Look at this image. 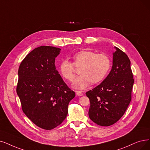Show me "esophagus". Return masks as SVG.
I'll use <instances>...</instances> for the list:
<instances>
[{
    "instance_id": "obj_1",
    "label": "esophagus",
    "mask_w": 150,
    "mask_h": 150,
    "mask_svg": "<svg viewBox=\"0 0 150 150\" xmlns=\"http://www.w3.org/2000/svg\"><path fill=\"white\" fill-rule=\"evenodd\" d=\"M76 95L77 96H82L83 94L81 91H76Z\"/></svg>"
}]
</instances>
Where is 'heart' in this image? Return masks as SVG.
<instances>
[{"label":"heart","mask_w":150,"mask_h":150,"mask_svg":"<svg viewBox=\"0 0 150 150\" xmlns=\"http://www.w3.org/2000/svg\"><path fill=\"white\" fill-rule=\"evenodd\" d=\"M74 62L63 59L58 64V69L64 78L73 82L75 77L76 67H81V74L75 79L74 86L79 89L87 87L91 82L96 83L103 81L108 73L111 62L108 56L96 52L83 50L76 53L73 57Z\"/></svg>","instance_id":"b5f03b06"}]
</instances>
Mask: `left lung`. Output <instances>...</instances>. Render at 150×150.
Masks as SVG:
<instances>
[{
  "label": "left lung",
  "mask_w": 150,
  "mask_h": 150,
  "mask_svg": "<svg viewBox=\"0 0 150 150\" xmlns=\"http://www.w3.org/2000/svg\"><path fill=\"white\" fill-rule=\"evenodd\" d=\"M110 74L100 85L86 92L91 106L90 119L99 125L110 126L124 115L132 99L134 79L128 56L116 47Z\"/></svg>",
  "instance_id": "left-lung-1"
}]
</instances>
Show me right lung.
<instances>
[{
  "mask_svg": "<svg viewBox=\"0 0 150 150\" xmlns=\"http://www.w3.org/2000/svg\"><path fill=\"white\" fill-rule=\"evenodd\" d=\"M61 49L52 46L35 48L21 62L16 93L22 110L37 126L51 130L61 124L68 115L75 93L58 73L55 58Z\"/></svg>",
  "mask_w": 150,
  "mask_h": 150,
  "instance_id": "right-lung-1",
  "label": "right lung"
}]
</instances>
